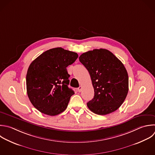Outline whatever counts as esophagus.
I'll return each instance as SVG.
<instances>
[{
	"mask_svg": "<svg viewBox=\"0 0 155 155\" xmlns=\"http://www.w3.org/2000/svg\"><path fill=\"white\" fill-rule=\"evenodd\" d=\"M82 86H79V87L78 88V90L79 92H81L82 91Z\"/></svg>",
	"mask_w": 155,
	"mask_h": 155,
	"instance_id": "esophagus-1",
	"label": "esophagus"
}]
</instances>
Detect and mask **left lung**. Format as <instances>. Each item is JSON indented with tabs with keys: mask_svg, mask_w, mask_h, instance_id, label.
Returning <instances> with one entry per match:
<instances>
[{
	"mask_svg": "<svg viewBox=\"0 0 155 155\" xmlns=\"http://www.w3.org/2000/svg\"><path fill=\"white\" fill-rule=\"evenodd\" d=\"M79 61L88 71L94 90L87 107L99 115L117 110L128 91V76L120 60L106 49H94L82 54Z\"/></svg>",
	"mask_w": 155,
	"mask_h": 155,
	"instance_id": "obj_1",
	"label": "left lung"
}]
</instances>
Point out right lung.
<instances>
[{
    "instance_id": "add662e5",
    "label": "right lung",
    "mask_w": 155,
    "mask_h": 155,
    "mask_svg": "<svg viewBox=\"0 0 155 155\" xmlns=\"http://www.w3.org/2000/svg\"><path fill=\"white\" fill-rule=\"evenodd\" d=\"M78 58L76 53L58 47L45 51L31 63L26 76L27 94L40 112L56 116L67 108L74 94L68 87L67 67Z\"/></svg>"
}]
</instances>
